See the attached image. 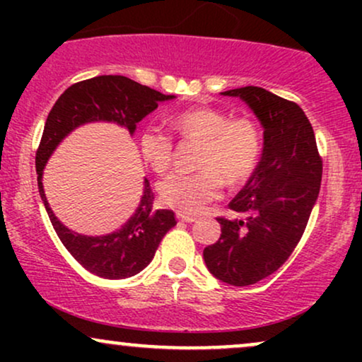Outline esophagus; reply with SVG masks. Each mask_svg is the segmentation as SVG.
Wrapping results in <instances>:
<instances>
[{
	"label": "esophagus",
	"instance_id": "esophagus-1",
	"mask_svg": "<svg viewBox=\"0 0 362 362\" xmlns=\"http://www.w3.org/2000/svg\"><path fill=\"white\" fill-rule=\"evenodd\" d=\"M177 218L180 219V221H184V223H194V221H197V218H195V216L184 214V213H178Z\"/></svg>",
	"mask_w": 362,
	"mask_h": 362
}]
</instances>
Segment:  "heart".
I'll return each mask as SVG.
<instances>
[{
	"instance_id": "b5f03b06",
	"label": "heart",
	"mask_w": 362,
	"mask_h": 362,
	"mask_svg": "<svg viewBox=\"0 0 362 362\" xmlns=\"http://www.w3.org/2000/svg\"><path fill=\"white\" fill-rule=\"evenodd\" d=\"M172 126L185 138L202 141L197 173H170L158 182V195L167 207L184 214H199L223 192V180L240 184L259 163L262 151L260 129L247 117L230 119L226 112L199 107L177 114ZM143 160L163 173L170 168L173 141L163 129L148 126L139 134Z\"/></svg>"
}]
</instances>
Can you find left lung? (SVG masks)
<instances>
[{"instance_id":"left-lung-1","label":"left lung","mask_w":362,"mask_h":362,"mask_svg":"<svg viewBox=\"0 0 362 362\" xmlns=\"http://www.w3.org/2000/svg\"><path fill=\"white\" fill-rule=\"evenodd\" d=\"M221 95L247 103L264 129V148L250 180L230 202L242 216L219 218L221 236L202 255L216 279L250 286L276 272L296 248L317 204L322 160L300 105L259 86Z\"/></svg>"}]
</instances>
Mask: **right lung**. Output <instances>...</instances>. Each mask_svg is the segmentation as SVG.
<instances>
[{
    "label": "right lung",
    "instance_id": "right-lung-1",
    "mask_svg": "<svg viewBox=\"0 0 362 362\" xmlns=\"http://www.w3.org/2000/svg\"><path fill=\"white\" fill-rule=\"evenodd\" d=\"M177 98L139 85L126 76H95L71 85L54 103L44 126L35 156L37 184L45 211L57 236L86 271L103 279H126L136 276L153 260L161 238L175 226V214L153 207V190L144 177L143 195L136 211L117 230L107 235H83L64 226L49 206L44 192V168L57 146L74 129L91 122H109L134 136L136 127L158 103Z\"/></svg>",
    "mask_w": 362,
    "mask_h": 362
}]
</instances>
